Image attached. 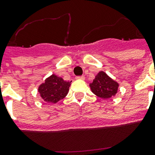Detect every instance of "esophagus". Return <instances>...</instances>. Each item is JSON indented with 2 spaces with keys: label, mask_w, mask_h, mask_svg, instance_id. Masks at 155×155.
<instances>
[{
  "label": "esophagus",
  "mask_w": 155,
  "mask_h": 155,
  "mask_svg": "<svg viewBox=\"0 0 155 155\" xmlns=\"http://www.w3.org/2000/svg\"><path fill=\"white\" fill-rule=\"evenodd\" d=\"M85 79V77L84 76H77V77H76V80H84Z\"/></svg>",
  "instance_id": "1"
}]
</instances>
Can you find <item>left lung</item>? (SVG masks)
Masks as SVG:
<instances>
[{"label":"left lung","mask_w":155,"mask_h":155,"mask_svg":"<svg viewBox=\"0 0 155 155\" xmlns=\"http://www.w3.org/2000/svg\"><path fill=\"white\" fill-rule=\"evenodd\" d=\"M91 91L102 99H109L117 93L119 84L113 80L103 71H100L89 84Z\"/></svg>","instance_id":"obj_1"}]
</instances>
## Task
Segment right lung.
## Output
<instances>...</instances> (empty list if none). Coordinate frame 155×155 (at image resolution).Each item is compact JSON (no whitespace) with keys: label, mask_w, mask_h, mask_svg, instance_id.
Returning <instances> with one entry per match:
<instances>
[{"label":"right lung","mask_w":155,"mask_h":155,"mask_svg":"<svg viewBox=\"0 0 155 155\" xmlns=\"http://www.w3.org/2000/svg\"><path fill=\"white\" fill-rule=\"evenodd\" d=\"M70 86V81L52 74L38 86V92L45 102L56 104L68 95Z\"/></svg>","instance_id":"1"}]
</instances>
